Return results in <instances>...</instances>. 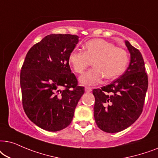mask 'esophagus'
I'll use <instances>...</instances> for the list:
<instances>
[{"label":"esophagus","mask_w":158,"mask_h":158,"mask_svg":"<svg viewBox=\"0 0 158 158\" xmlns=\"http://www.w3.org/2000/svg\"><path fill=\"white\" fill-rule=\"evenodd\" d=\"M85 92H87V93H89V92H92V88L89 87H85Z\"/></svg>","instance_id":"esophagus-1"}]
</instances>
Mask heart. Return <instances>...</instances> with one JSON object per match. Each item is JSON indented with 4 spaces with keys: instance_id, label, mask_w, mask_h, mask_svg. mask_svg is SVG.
<instances>
[{
    "instance_id": "heart-1",
    "label": "heart",
    "mask_w": 158,
    "mask_h": 158,
    "mask_svg": "<svg viewBox=\"0 0 158 158\" xmlns=\"http://www.w3.org/2000/svg\"><path fill=\"white\" fill-rule=\"evenodd\" d=\"M84 52L73 50L68 62L73 70L81 73L93 60L94 67L79 77L81 84L87 86L98 85L105 77L108 80L119 77L127 69L129 55L127 50L106 40L95 38L86 42Z\"/></svg>"
}]
</instances>
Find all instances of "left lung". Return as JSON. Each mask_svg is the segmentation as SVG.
<instances>
[{"label": "left lung", "mask_w": 158, "mask_h": 158, "mask_svg": "<svg viewBox=\"0 0 158 158\" xmlns=\"http://www.w3.org/2000/svg\"><path fill=\"white\" fill-rule=\"evenodd\" d=\"M131 55L123 74L101 89L92 90L94 116L102 131L116 133L130 127L140 116L148 87V73L139 50L125 42Z\"/></svg>", "instance_id": "1"}]
</instances>
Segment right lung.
Returning a JSON list of instances; mask_svg holds the SVG:
<instances>
[{
  "mask_svg": "<svg viewBox=\"0 0 158 158\" xmlns=\"http://www.w3.org/2000/svg\"><path fill=\"white\" fill-rule=\"evenodd\" d=\"M79 42L69 34H52L27 52L20 73L23 108L41 129L57 131L72 121L85 87L78 85L68 62Z\"/></svg>",
  "mask_w": 158,
  "mask_h": 158,
  "instance_id": "right-lung-1",
  "label": "right lung"
}]
</instances>
